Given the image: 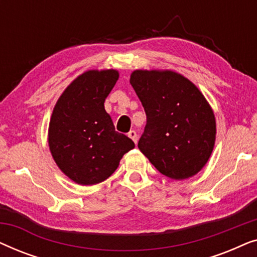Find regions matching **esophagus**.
Segmentation results:
<instances>
[{
    "label": "esophagus",
    "instance_id": "1",
    "mask_svg": "<svg viewBox=\"0 0 257 257\" xmlns=\"http://www.w3.org/2000/svg\"><path fill=\"white\" fill-rule=\"evenodd\" d=\"M127 136L133 140V142H135V143L137 144V140H138V135H137L136 131H133V130H132V131H130V132L127 133Z\"/></svg>",
    "mask_w": 257,
    "mask_h": 257
}]
</instances>
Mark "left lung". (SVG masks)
Returning <instances> with one entry per match:
<instances>
[{
  "label": "left lung",
  "mask_w": 257,
  "mask_h": 257,
  "mask_svg": "<svg viewBox=\"0 0 257 257\" xmlns=\"http://www.w3.org/2000/svg\"><path fill=\"white\" fill-rule=\"evenodd\" d=\"M130 83L147 118L139 150L171 179L184 180L201 171L213 152L216 124L198 87L170 70H136Z\"/></svg>",
  "instance_id": "left-lung-1"
}]
</instances>
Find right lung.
<instances>
[{
	"label": "right lung",
	"instance_id": "obj_1",
	"mask_svg": "<svg viewBox=\"0 0 257 257\" xmlns=\"http://www.w3.org/2000/svg\"><path fill=\"white\" fill-rule=\"evenodd\" d=\"M117 70H89L66 87L49 124V147L63 173L79 185H96L117 170L135 143L114 130L104 101Z\"/></svg>",
	"mask_w": 257,
	"mask_h": 257
}]
</instances>
